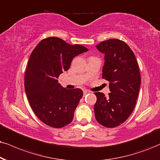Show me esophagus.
<instances>
[{
  "label": "esophagus",
  "instance_id": "esophagus-1",
  "mask_svg": "<svg viewBox=\"0 0 160 160\" xmlns=\"http://www.w3.org/2000/svg\"><path fill=\"white\" fill-rule=\"evenodd\" d=\"M88 93H90V92L89 91H88V90H83V94H84V95H86L87 94H88Z\"/></svg>",
  "mask_w": 160,
  "mask_h": 160
}]
</instances>
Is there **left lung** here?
I'll list each match as a JSON object with an SVG mask.
<instances>
[{
  "instance_id": "8db88e82",
  "label": "left lung",
  "mask_w": 160,
  "mask_h": 160,
  "mask_svg": "<svg viewBox=\"0 0 160 160\" xmlns=\"http://www.w3.org/2000/svg\"><path fill=\"white\" fill-rule=\"evenodd\" d=\"M105 54L102 78L109 82L110 93L95 92V118L100 125L114 128L128 118L137 102L141 78L136 57L122 40L109 39L96 46Z\"/></svg>"
}]
</instances>
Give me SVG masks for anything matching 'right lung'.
I'll list each match as a JSON object with an SVG mask.
<instances>
[{
  "label": "right lung",
  "instance_id": "obj_1",
  "mask_svg": "<svg viewBox=\"0 0 160 160\" xmlns=\"http://www.w3.org/2000/svg\"><path fill=\"white\" fill-rule=\"evenodd\" d=\"M87 51L55 37L42 40L32 51L25 73L26 94L36 116L48 126L62 128L73 120L82 91L63 88L58 78L74 57Z\"/></svg>",
  "mask_w": 160,
  "mask_h": 160
}]
</instances>
